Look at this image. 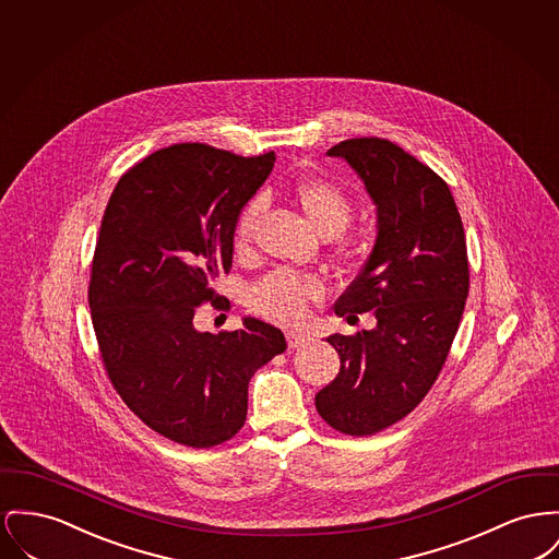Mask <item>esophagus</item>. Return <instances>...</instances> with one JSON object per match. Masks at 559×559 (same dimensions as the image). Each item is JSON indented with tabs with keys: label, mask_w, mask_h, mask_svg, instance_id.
<instances>
[{
	"label": "esophagus",
	"mask_w": 559,
	"mask_h": 559,
	"mask_svg": "<svg viewBox=\"0 0 559 559\" xmlns=\"http://www.w3.org/2000/svg\"><path fill=\"white\" fill-rule=\"evenodd\" d=\"M308 340H310V335H308V333H301V331H287V344H289V348H299V346H304Z\"/></svg>",
	"instance_id": "esophagus-1"
}]
</instances>
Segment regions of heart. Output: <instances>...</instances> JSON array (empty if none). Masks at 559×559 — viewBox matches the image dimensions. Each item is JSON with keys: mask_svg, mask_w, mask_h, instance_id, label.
<instances>
[{"mask_svg": "<svg viewBox=\"0 0 559 559\" xmlns=\"http://www.w3.org/2000/svg\"><path fill=\"white\" fill-rule=\"evenodd\" d=\"M294 198L317 231L325 238H335L348 228L353 219V200L348 194L319 177H304L294 186ZM262 200H251L238 215L236 245L249 242L253 226L260 217ZM323 285L314 276H304L294 270H274L251 289L249 306L270 321L296 323L304 319L310 299L321 296Z\"/></svg>", "mask_w": 559, "mask_h": 559, "instance_id": "b5f03b06", "label": "heart"}]
</instances>
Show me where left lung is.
Instances as JSON below:
<instances>
[{
    "label": "left lung",
    "instance_id": "8db88e82",
    "mask_svg": "<svg viewBox=\"0 0 559 559\" xmlns=\"http://www.w3.org/2000/svg\"><path fill=\"white\" fill-rule=\"evenodd\" d=\"M346 160L376 204V242L335 314L371 312L376 328L329 335L340 373L314 403L346 435H373L405 418L435 384L468 296L466 240L448 183L386 139H348Z\"/></svg>",
    "mask_w": 559,
    "mask_h": 559
}]
</instances>
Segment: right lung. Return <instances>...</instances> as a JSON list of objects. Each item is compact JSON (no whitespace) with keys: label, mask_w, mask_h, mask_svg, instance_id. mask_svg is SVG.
<instances>
[{"label":"right lung","mask_w":559,"mask_h":559,"mask_svg":"<svg viewBox=\"0 0 559 559\" xmlns=\"http://www.w3.org/2000/svg\"><path fill=\"white\" fill-rule=\"evenodd\" d=\"M274 160L170 145L120 177L100 222L88 304L107 376L147 427L181 445L231 439L249 380L287 348L281 329L253 317L217 335L194 328L198 306L219 301L213 285L230 272L238 215Z\"/></svg>","instance_id":"obj_1"}]
</instances>
